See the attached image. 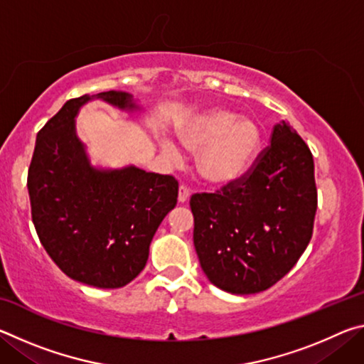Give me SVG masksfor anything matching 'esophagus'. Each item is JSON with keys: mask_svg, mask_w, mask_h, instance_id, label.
I'll return each mask as SVG.
<instances>
[{"mask_svg": "<svg viewBox=\"0 0 364 364\" xmlns=\"http://www.w3.org/2000/svg\"><path fill=\"white\" fill-rule=\"evenodd\" d=\"M189 194H191L189 188L186 186V184H181L180 189H178V200H180L181 204H184V202L189 199Z\"/></svg>", "mask_w": 364, "mask_h": 364, "instance_id": "1", "label": "esophagus"}]
</instances>
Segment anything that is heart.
I'll use <instances>...</instances> for the list:
<instances>
[{
    "label": "heart",
    "mask_w": 364,
    "mask_h": 364,
    "mask_svg": "<svg viewBox=\"0 0 364 364\" xmlns=\"http://www.w3.org/2000/svg\"><path fill=\"white\" fill-rule=\"evenodd\" d=\"M188 149L199 154V173L213 186L237 180L254 160L260 146V130L249 119H237L230 110H212L189 125L181 134ZM170 157L178 151L165 146Z\"/></svg>",
    "instance_id": "1"
}]
</instances>
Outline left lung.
<instances>
[{"instance_id": "1", "label": "left lung", "mask_w": 364, "mask_h": 364, "mask_svg": "<svg viewBox=\"0 0 364 364\" xmlns=\"http://www.w3.org/2000/svg\"><path fill=\"white\" fill-rule=\"evenodd\" d=\"M249 170L215 193H196L194 247L212 284L231 294L267 291L294 268L318 205L310 147L286 122Z\"/></svg>"}]
</instances>
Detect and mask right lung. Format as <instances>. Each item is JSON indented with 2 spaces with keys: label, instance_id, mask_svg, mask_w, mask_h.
Here are the masks:
<instances>
[{
  "label": "right lung",
  "instance_id": "right-lung-1",
  "mask_svg": "<svg viewBox=\"0 0 364 364\" xmlns=\"http://www.w3.org/2000/svg\"><path fill=\"white\" fill-rule=\"evenodd\" d=\"M97 97L134 107L122 91ZM88 100H69L38 132L27 176L30 207L40 242L69 278L117 289L146 267L154 234L176 205L178 181L134 167L91 168L73 120Z\"/></svg>",
  "mask_w": 364,
  "mask_h": 364
}]
</instances>
